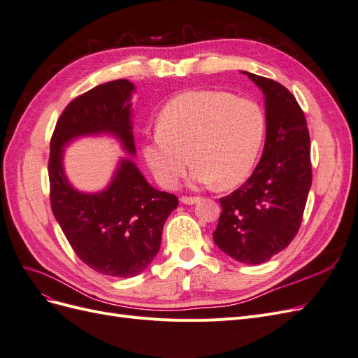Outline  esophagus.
<instances>
[{"label":"esophagus","mask_w":358,"mask_h":358,"mask_svg":"<svg viewBox=\"0 0 358 358\" xmlns=\"http://www.w3.org/2000/svg\"><path fill=\"white\" fill-rule=\"evenodd\" d=\"M180 201H182L183 204H194V203L200 201V197H188V196H182V197H180Z\"/></svg>","instance_id":"obj_1"}]
</instances>
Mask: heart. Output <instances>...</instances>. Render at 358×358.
Returning <instances> with one entry per match:
<instances>
[{"label":"heart","mask_w":358,"mask_h":358,"mask_svg":"<svg viewBox=\"0 0 358 358\" xmlns=\"http://www.w3.org/2000/svg\"><path fill=\"white\" fill-rule=\"evenodd\" d=\"M264 131V115L254 101L225 91L192 90L162 107L158 133L146 140L142 152L166 189L179 185L189 161L196 183L231 188L251 173Z\"/></svg>","instance_id":"b5f03b06"}]
</instances>
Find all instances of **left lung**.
Instances as JSON below:
<instances>
[{"mask_svg":"<svg viewBox=\"0 0 358 358\" xmlns=\"http://www.w3.org/2000/svg\"><path fill=\"white\" fill-rule=\"evenodd\" d=\"M248 74L266 96V143L249 179L220 199L213 241L227 255L262 264L294 239L312 185L310 138L305 113L284 85Z\"/></svg>","mask_w":358,"mask_h":358,"instance_id":"8db88e82","label":"left lung"}]
</instances>
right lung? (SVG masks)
<instances>
[{"mask_svg":"<svg viewBox=\"0 0 358 358\" xmlns=\"http://www.w3.org/2000/svg\"><path fill=\"white\" fill-rule=\"evenodd\" d=\"M133 91L131 82L119 79L76 96L62 110L50 138L52 212L76 255L95 272L116 278L136 276L150 264L162 227L179 200L150 187L131 159L121 161L104 191H76L64 175L62 148L74 137L110 133L134 155Z\"/></svg>","mask_w":358,"mask_h":358,"instance_id":"add662e5","label":"right lung"}]
</instances>
